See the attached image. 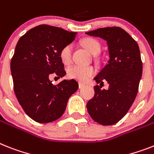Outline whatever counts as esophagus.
Returning <instances> with one entry per match:
<instances>
[{"label": "esophagus", "mask_w": 154, "mask_h": 154, "mask_svg": "<svg viewBox=\"0 0 154 154\" xmlns=\"http://www.w3.org/2000/svg\"><path fill=\"white\" fill-rule=\"evenodd\" d=\"M85 86V85H84V84L79 83V88H83Z\"/></svg>", "instance_id": "1"}]
</instances>
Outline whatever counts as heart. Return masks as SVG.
<instances>
[{
    "mask_svg": "<svg viewBox=\"0 0 154 154\" xmlns=\"http://www.w3.org/2000/svg\"><path fill=\"white\" fill-rule=\"evenodd\" d=\"M82 45L91 54H97L100 51L101 45L97 40L87 37L82 41ZM72 50L73 46L71 44L65 45L59 52V56L62 62L68 65L72 61ZM95 73V69L91 66H72L67 69V76L70 79H75L81 82H85Z\"/></svg>",
    "mask_w": 154,
    "mask_h": 154,
    "instance_id": "b5f03b06",
    "label": "heart"
}]
</instances>
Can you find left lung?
Listing matches in <instances>:
<instances>
[{
    "label": "left lung",
    "instance_id": "8db88e82",
    "mask_svg": "<svg viewBox=\"0 0 154 154\" xmlns=\"http://www.w3.org/2000/svg\"><path fill=\"white\" fill-rule=\"evenodd\" d=\"M105 40L109 59L94 78L99 85L94 87L95 95L87 103L91 118L102 125L117 123L128 113L139 90L143 63L136 41L121 27H105L85 33ZM104 81L109 84L102 89Z\"/></svg>",
    "mask_w": 154,
    "mask_h": 154
}]
</instances>
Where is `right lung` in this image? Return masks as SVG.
Masks as SVG:
<instances>
[{"label": "right lung", "instance_id": "right-lung-1", "mask_svg": "<svg viewBox=\"0 0 154 154\" xmlns=\"http://www.w3.org/2000/svg\"><path fill=\"white\" fill-rule=\"evenodd\" d=\"M77 33L59 27L39 25L20 37L11 60L14 91L19 104L31 119L49 123L59 119L69 97L78 89L75 80L53 85L49 77L66 75L59 52Z\"/></svg>", "mask_w": 154, "mask_h": 154}]
</instances>
